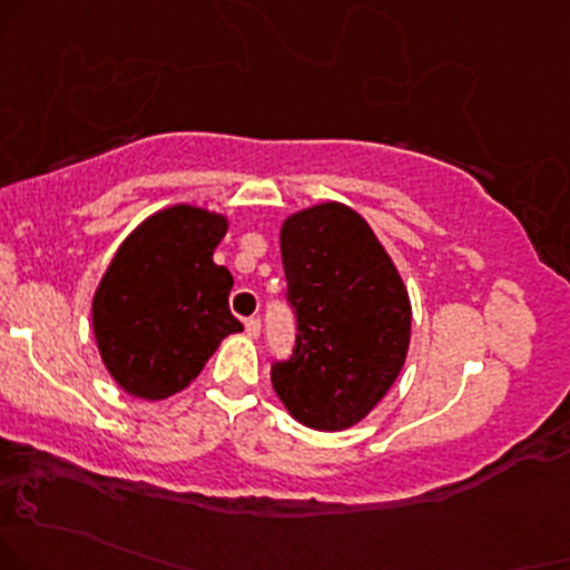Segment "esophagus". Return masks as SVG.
Wrapping results in <instances>:
<instances>
[{"mask_svg":"<svg viewBox=\"0 0 570 570\" xmlns=\"http://www.w3.org/2000/svg\"><path fill=\"white\" fill-rule=\"evenodd\" d=\"M245 333H248L250 338H258V335H262V320L258 317L245 320Z\"/></svg>","mask_w":570,"mask_h":570,"instance_id":"obj_1","label":"esophagus"}]
</instances>
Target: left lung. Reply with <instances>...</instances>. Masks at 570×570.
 <instances>
[{
  "label": "left lung",
  "instance_id": "8db88e82",
  "mask_svg": "<svg viewBox=\"0 0 570 570\" xmlns=\"http://www.w3.org/2000/svg\"><path fill=\"white\" fill-rule=\"evenodd\" d=\"M279 250L298 335L291 360L274 362V393L306 428L346 431L404 367L410 293L370 224L343 203L287 216Z\"/></svg>",
  "mask_w": 570,
  "mask_h": 570
}]
</instances>
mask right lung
<instances>
[{
  "label": "right lung",
  "instance_id": "1",
  "mask_svg": "<svg viewBox=\"0 0 570 570\" xmlns=\"http://www.w3.org/2000/svg\"><path fill=\"white\" fill-rule=\"evenodd\" d=\"M227 216L168 206L147 216L116 250L91 298L102 364L147 402L187 389L219 343L243 325L229 312L232 274L214 264Z\"/></svg>",
  "mask_w": 570,
  "mask_h": 570
}]
</instances>
